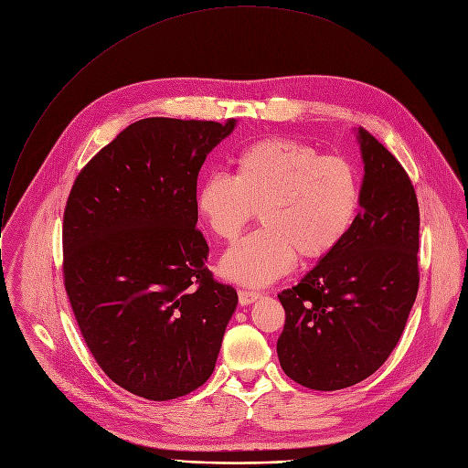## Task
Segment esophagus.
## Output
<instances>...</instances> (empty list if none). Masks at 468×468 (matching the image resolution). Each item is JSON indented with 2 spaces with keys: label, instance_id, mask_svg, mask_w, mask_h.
<instances>
[{
  "label": "esophagus",
  "instance_id": "obj_1",
  "mask_svg": "<svg viewBox=\"0 0 468 468\" xmlns=\"http://www.w3.org/2000/svg\"><path fill=\"white\" fill-rule=\"evenodd\" d=\"M262 294L261 292H253V291H239V302L240 305H251L253 302H257Z\"/></svg>",
  "mask_w": 468,
  "mask_h": 468
}]
</instances>
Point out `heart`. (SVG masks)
Masks as SVG:
<instances>
[{
    "label": "heart",
    "mask_w": 468,
    "mask_h": 468,
    "mask_svg": "<svg viewBox=\"0 0 468 468\" xmlns=\"http://www.w3.org/2000/svg\"><path fill=\"white\" fill-rule=\"evenodd\" d=\"M235 174H209L197 185L196 211L211 233L235 240L261 211L262 229L235 244L220 274L264 287L296 262L324 259L348 237L359 209L357 170L339 155H320L305 143L266 139L235 157Z\"/></svg>",
    "instance_id": "b5f03b06"
}]
</instances>
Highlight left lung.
<instances>
[{"mask_svg": "<svg viewBox=\"0 0 468 468\" xmlns=\"http://www.w3.org/2000/svg\"><path fill=\"white\" fill-rule=\"evenodd\" d=\"M361 211L343 244L298 285L278 294L285 327L283 372L314 390H339L372 376L406 327L419 291V202L410 176L363 127Z\"/></svg>", "mask_w": 468, "mask_h": 468, "instance_id": "1", "label": "left lung"}]
</instances>
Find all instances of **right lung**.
Instances as JSON below:
<instances>
[{"instance_id": "right-lung-1", "label": "right lung", "mask_w": 468, "mask_h": 468, "mask_svg": "<svg viewBox=\"0 0 468 468\" xmlns=\"http://www.w3.org/2000/svg\"><path fill=\"white\" fill-rule=\"evenodd\" d=\"M237 120L144 118L78 176L64 211V287L101 370L154 402L215 370L239 296L213 280L196 183Z\"/></svg>"}]
</instances>
